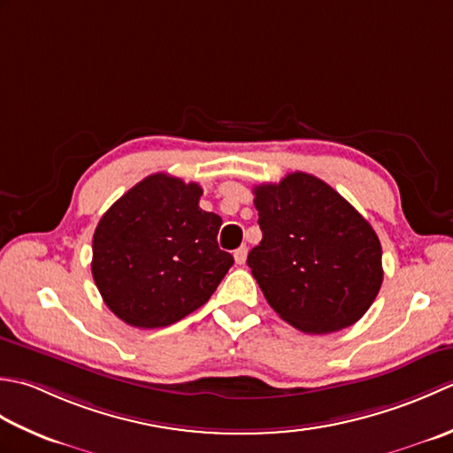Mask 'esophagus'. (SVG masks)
<instances>
[{"label":"esophagus","mask_w":453,"mask_h":453,"mask_svg":"<svg viewBox=\"0 0 453 453\" xmlns=\"http://www.w3.org/2000/svg\"><path fill=\"white\" fill-rule=\"evenodd\" d=\"M246 256H248V248L246 246H240L238 250H234V262L238 265H242L246 262Z\"/></svg>","instance_id":"34e87169"}]
</instances>
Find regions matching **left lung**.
Wrapping results in <instances>:
<instances>
[{
	"label": "left lung",
	"instance_id": "obj_1",
	"mask_svg": "<svg viewBox=\"0 0 453 453\" xmlns=\"http://www.w3.org/2000/svg\"><path fill=\"white\" fill-rule=\"evenodd\" d=\"M260 244L248 254L265 301L297 330L352 326L381 289V242L372 225L304 172L254 188Z\"/></svg>",
	"mask_w": 453,
	"mask_h": 453
}]
</instances>
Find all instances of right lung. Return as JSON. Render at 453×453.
Here are the masks:
<instances>
[{"label":"right lung","instance_id":"add662e5","mask_svg":"<svg viewBox=\"0 0 453 453\" xmlns=\"http://www.w3.org/2000/svg\"><path fill=\"white\" fill-rule=\"evenodd\" d=\"M203 189L152 173L101 217L91 273L107 307L136 328H162L203 307L233 256L217 242L223 219L199 207Z\"/></svg>","mask_w":453,"mask_h":453}]
</instances>
